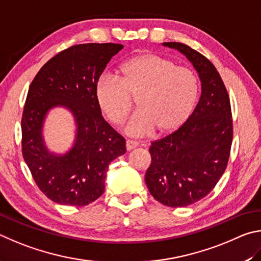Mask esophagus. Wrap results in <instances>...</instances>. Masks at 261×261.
I'll use <instances>...</instances> for the list:
<instances>
[{
    "instance_id": "34e87169",
    "label": "esophagus",
    "mask_w": 261,
    "mask_h": 261,
    "mask_svg": "<svg viewBox=\"0 0 261 261\" xmlns=\"http://www.w3.org/2000/svg\"><path fill=\"white\" fill-rule=\"evenodd\" d=\"M139 145V143L138 142H135V141H126V149H127V151H130V150H133V149H135L136 147H138Z\"/></svg>"
}]
</instances>
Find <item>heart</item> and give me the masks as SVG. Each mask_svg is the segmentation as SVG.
I'll use <instances>...</instances> for the list:
<instances>
[{
	"instance_id": "obj_1",
	"label": "heart",
	"mask_w": 261,
	"mask_h": 261,
	"mask_svg": "<svg viewBox=\"0 0 261 261\" xmlns=\"http://www.w3.org/2000/svg\"><path fill=\"white\" fill-rule=\"evenodd\" d=\"M118 76H100L95 97L114 125L125 120L136 98L138 111L126 123V134L142 138L156 130L167 135L188 120L198 96V80L193 70L177 66L170 58L143 53L123 62Z\"/></svg>"
}]
</instances>
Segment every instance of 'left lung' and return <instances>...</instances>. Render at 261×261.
Returning <instances> with one entry per match:
<instances>
[{"instance_id":"8db88e82","label":"left lung","mask_w":261,"mask_h":261,"mask_svg":"<svg viewBox=\"0 0 261 261\" xmlns=\"http://www.w3.org/2000/svg\"><path fill=\"white\" fill-rule=\"evenodd\" d=\"M163 45L180 51L193 64L202 93L188 120L151 143L145 184L159 203L184 207L211 193L226 170L232 141L231 110L221 76L206 57L184 43Z\"/></svg>"}]
</instances>
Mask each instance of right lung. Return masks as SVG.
<instances>
[{"label": "right lung", "instance_id": "1", "mask_svg": "<svg viewBox=\"0 0 261 261\" xmlns=\"http://www.w3.org/2000/svg\"><path fill=\"white\" fill-rule=\"evenodd\" d=\"M122 48L73 45L45 63L30 86L21 118L22 156L35 184L55 203H93L104 193L109 164L126 152L125 139L104 120L95 97L96 82ZM56 107L67 109L76 126L65 153L51 152L44 141L45 120Z\"/></svg>", "mask_w": 261, "mask_h": 261}]
</instances>
